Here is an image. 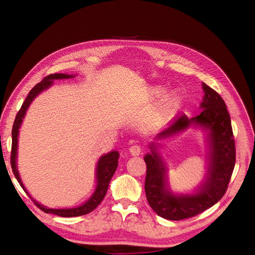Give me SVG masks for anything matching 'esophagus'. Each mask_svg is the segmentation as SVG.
I'll return each instance as SVG.
<instances>
[{"label":"esophagus","mask_w":255,"mask_h":255,"mask_svg":"<svg viewBox=\"0 0 255 255\" xmlns=\"http://www.w3.org/2000/svg\"><path fill=\"white\" fill-rule=\"evenodd\" d=\"M128 151H129V153H130V154H132L133 156H138V155H140V153H141V148H140V145H138V144H133V145H130V146H129Z\"/></svg>","instance_id":"1"}]
</instances>
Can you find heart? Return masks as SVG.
<instances>
[{"label": "heart", "mask_w": 255, "mask_h": 255, "mask_svg": "<svg viewBox=\"0 0 255 255\" xmlns=\"http://www.w3.org/2000/svg\"><path fill=\"white\" fill-rule=\"evenodd\" d=\"M161 92H163V89L161 88H156L155 89V95L156 96H159ZM177 101V95L175 94L174 91L172 92H169L168 95H166L163 99H161V101L159 102V105H158V116H160V117H164V116H166L169 112H170L173 106L175 105Z\"/></svg>", "instance_id": "b5f03b06"}]
</instances>
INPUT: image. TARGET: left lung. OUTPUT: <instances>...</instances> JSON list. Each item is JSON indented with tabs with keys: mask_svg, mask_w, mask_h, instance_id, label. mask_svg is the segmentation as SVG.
Masks as SVG:
<instances>
[{
	"mask_svg": "<svg viewBox=\"0 0 255 255\" xmlns=\"http://www.w3.org/2000/svg\"><path fill=\"white\" fill-rule=\"evenodd\" d=\"M204 97L200 113L188 118L181 115L156 135L165 139L180 134L190 127L202 128L207 132L208 166L203 183L194 194L175 195L169 189L167 167L158 153V144H149L145 154L146 175L144 190L152 210L168 220H182L194 217L217 203L226 194L235 166V142L231 118L223 99L206 84H202Z\"/></svg>",
	"mask_w": 255,
	"mask_h": 255,
	"instance_id": "obj_1",
	"label": "left lung"
}]
</instances>
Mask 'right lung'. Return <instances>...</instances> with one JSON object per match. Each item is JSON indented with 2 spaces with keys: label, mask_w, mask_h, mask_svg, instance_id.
Returning a JSON list of instances; mask_svg holds the SVG:
<instances>
[{
  "label": "right lung",
  "mask_w": 255,
  "mask_h": 255,
  "mask_svg": "<svg viewBox=\"0 0 255 255\" xmlns=\"http://www.w3.org/2000/svg\"><path fill=\"white\" fill-rule=\"evenodd\" d=\"M74 76H75L74 74H64V73H54V74H50L48 76H45V78L40 83H38L36 86L29 91V94L27 95L25 101L23 102L20 111L18 112V114L16 116V119H14L13 126H12V132H11L12 142H11L10 164H11V169H12V172H13L14 176H16L17 181L21 185L23 190L26 192L27 196H29V194L25 189L24 185H23V183L21 181V177L19 175L18 167H17L18 136H19V128L22 125L23 118H24L26 111L29 107L30 103L34 101V99L38 95L41 94L43 90L50 88L53 85L54 80H68V79L74 78ZM118 158H119L118 151H112L110 153L104 154V155L100 157V159L98 160L97 170H96L97 186H96L95 192L92 194V196L87 200L86 202L80 206H76L73 208H48L47 206H43L39 202L35 201V200L30 196H29V198H32L33 202L38 207H39L41 211H43L47 214H54V215L60 216V217H76V216L86 215V214L94 211L95 208H97V206L101 203V201L104 199L107 188H109L110 182L116 171V169H117V167H118Z\"/></svg>",
  "instance_id": "1"
}]
</instances>
